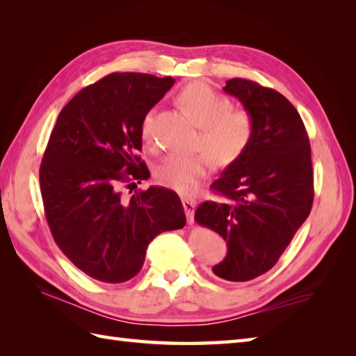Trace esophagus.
<instances>
[{"instance_id": "34e87169", "label": "esophagus", "mask_w": 356, "mask_h": 356, "mask_svg": "<svg viewBox=\"0 0 356 356\" xmlns=\"http://www.w3.org/2000/svg\"><path fill=\"white\" fill-rule=\"evenodd\" d=\"M182 203H184V209H185L186 217H188V222L193 223L194 211H195V205H197V202L193 200V199H184Z\"/></svg>"}]
</instances>
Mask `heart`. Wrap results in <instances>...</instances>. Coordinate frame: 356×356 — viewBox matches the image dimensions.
I'll list each match as a JSON object with an SVG mask.
<instances>
[{
	"instance_id": "heart-1",
	"label": "heart",
	"mask_w": 356,
	"mask_h": 356,
	"mask_svg": "<svg viewBox=\"0 0 356 356\" xmlns=\"http://www.w3.org/2000/svg\"><path fill=\"white\" fill-rule=\"evenodd\" d=\"M179 102L202 128L199 145L207 149L194 156H168L154 168L159 184L180 194L197 190L211 168L213 159L222 166L236 162L252 138V119L246 111L229 110V101L203 82L188 84L179 95ZM153 118L142 122V136L151 140Z\"/></svg>"
}]
</instances>
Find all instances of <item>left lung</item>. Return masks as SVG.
Instances as JSON below:
<instances>
[{"instance_id":"1","label":"left lung","mask_w":356,"mask_h":356,"mask_svg":"<svg viewBox=\"0 0 356 356\" xmlns=\"http://www.w3.org/2000/svg\"><path fill=\"white\" fill-rule=\"evenodd\" d=\"M223 92L251 116L252 138L211 185L220 200L202 203L194 217L226 240L228 252L214 274L248 282L274 266L311 213V145L298 111L275 90L234 78Z\"/></svg>"}]
</instances>
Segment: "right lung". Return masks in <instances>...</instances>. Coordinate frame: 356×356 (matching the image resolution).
<instances>
[{"label":"right lung","instance_id":"1","mask_svg":"<svg viewBox=\"0 0 356 356\" xmlns=\"http://www.w3.org/2000/svg\"><path fill=\"white\" fill-rule=\"evenodd\" d=\"M172 84L170 76L111 73L73 96L50 134L40 185L51 236L74 266L99 282L138 275L153 238L186 223L171 190L120 194V184L134 188L149 177L136 156L142 122Z\"/></svg>","mask_w":356,"mask_h":356}]
</instances>
